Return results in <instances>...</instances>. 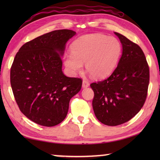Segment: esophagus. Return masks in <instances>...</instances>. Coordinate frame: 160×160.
Instances as JSON below:
<instances>
[{"instance_id":"esophagus-1","label":"esophagus","mask_w":160,"mask_h":160,"mask_svg":"<svg viewBox=\"0 0 160 160\" xmlns=\"http://www.w3.org/2000/svg\"><path fill=\"white\" fill-rule=\"evenodd\" d=\"M89 86H90V83H89L88 81L87 80L82 81V88H88Z\"/></svg>"}]
</instances>
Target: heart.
<instances>
[{
    "label": "heart",
    "instance_id": "1",
    "mask_svg": "<svg viewBox=\"0 0 160 160\" xmlns=\"http://www.w3.org/2000/svg\"><path fill=\"white\" fill-rule=\"evenodd\" d=\"M122 52L120 42L115 37L101 34L85 35L72 45V53L64 55V63L71 74L82 70L96 79L106 78L117 66Z\"/></svg>",
    "mask_w": 160,
    "mask_h": 160
}]
</instances>
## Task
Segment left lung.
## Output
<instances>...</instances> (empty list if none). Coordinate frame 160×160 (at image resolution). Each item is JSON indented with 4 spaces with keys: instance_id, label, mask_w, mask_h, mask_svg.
<instances>
[{
    "instance_id": "1",
    "label": "left lung",
    "mask_w": 160,
    "mask_h": 160,
    "mask_svg": "<svg viewBox=\"0 0 160 160\" xmlns=\"http://www.w3.org/2000/svg\"><path fill=\"white\" fill-rule=\"evenodd\" d=\"M122 44V56L107 79L92 83V107L97 118L115 126L131 120L142 109L147 98L150 69L138 45L115 32Z\"/></svg>"
}]
</instances>
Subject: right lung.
Masks as SVG:
<instances>
[{"label":"right lung","mask_w":160,"mask_h":160,"mask_svg":"<svg viewBox=\"0 0 160 160\" xmlns=\"http://www.w3.org/2000/svg\"><path fill=\"white\" fill-rule=\"evenodd\" d=\"M76 32L59 29L25 43L10 68V84L21 112L33 122L54 126L66 117L70 99L82 80L66 76L61 56L68 40Z\"/></svg>","instance_id":"1"}]
</instances>
